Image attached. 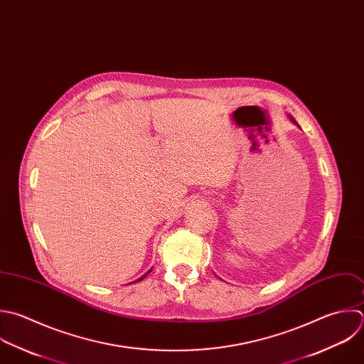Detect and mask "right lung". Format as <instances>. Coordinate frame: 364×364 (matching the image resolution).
<instances>
[{
    "label": "right lung",
    "mask_w": 364,
    "mask_h": 364,
    "mask_svg": "<svg viewBox=\"0 0 364 364\" xmlns=\"http://www.w3.org/2000/svg\"><path fill=\"white\" fill-rule=\"evenodd\" d=\"M150 272H151V269H150V271H149V272H147V274H150ZM147 274H146V275H147ZM146 275H144V277H146ZM144 277H141V278H139V279H137V282H139V281H141V279H143V278H144Z\"/></svg>",
    "instance_id": "1"
}]
</instances>
